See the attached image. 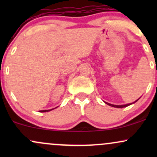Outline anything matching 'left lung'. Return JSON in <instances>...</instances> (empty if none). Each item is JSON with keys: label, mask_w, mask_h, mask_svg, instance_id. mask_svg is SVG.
<instances>
[{"label": "left lung", "mask_w": 157, "mask_h": 157, "mask_svg": "<svg viewBox=\"0 0 157 157\" xmlns=\"http://www.w3.org/2000/svg\"><path fill=\"white\" fill-rule=\"evenodd\" d=\"M138 100H139V99H138ZM137 100H136V101H135L134 102H136V101H137ZM134 102H133V103H134ZM105 103L107 104V105H110V106H112V107H114V108H124V107H127V106L130 105H131V104H132V103H129V104H126V105H112V104L108 103V102H105Z\"/></svg>", "instance_id": "obj_1"}]
</instances>
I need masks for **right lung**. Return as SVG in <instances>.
Wrapping results in <instances>:
<instances>
[{
    "label": "right lung",
    "mask_w": 157,
    "mask_h": 157,
    "mask_svg": "<svg viewBox=\"0 0 157 157\" xmlns=\"http://www.w3.org/2000/svg\"><path fill=\"white\" fill-rule=\"evenodd\" d=\"M52 109H50V110H43V111H40V112H46V111H52Z\"/></svg>",
    "instance_id": "obj_1"
}]
</instances>
